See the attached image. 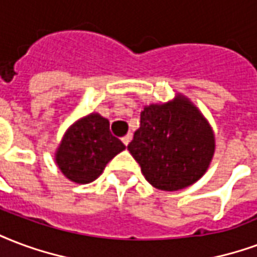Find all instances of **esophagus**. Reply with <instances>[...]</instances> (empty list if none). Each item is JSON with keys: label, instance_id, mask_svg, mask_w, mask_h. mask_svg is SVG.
<instances>
[{"label": "esophagus", "instance_id": "34e87169", "mask_svg": "<svg viewBox=\"0 0 257 257\" xmlns=\"http://www.w3.org/2000/svg\"><path fill=\"white\" fill-rule=\"evenodd\" d=\"M131 140H132V134H128L126 136H123L122 138V143L125 144V146H128Z\"/></svg>", "mask_w": 257, "mask_h": 257}]
</instances>
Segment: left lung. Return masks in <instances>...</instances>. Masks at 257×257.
<instances>
[{"instance_id":"obj_1","label":"left lung","mask_w":257,"mask_h":257,"mask_svg":"<svg viewBox=\"0 0 257 257\" xmlns=\"http://www.w3.org/2000/svg\"><path fill=\"white\" fill-rule=\"evenodd\" d=\"M128 150L153 187L178 191L206 173L215 138L196 106L178 94L167 103L144 107Z\"/></svg>"}]
</instances>
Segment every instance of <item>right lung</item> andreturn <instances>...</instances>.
<instances>
[{"mask_svg":"<svg viewBox=\"0 0 257 257\" xmlns=\"http://www.w3.org/2000/svg\"><path fill=\"white\" fill-rule=\"evenodd\" d=\"M123 150L122 142L110 132L109 121L98 113H91L66 131L57 148L56 163L70 181L88 184Z\"/></svg>","mask_w":257,"mask_h":257,"instance_id":"obj_1","label":"right lung"}]
</instances>
